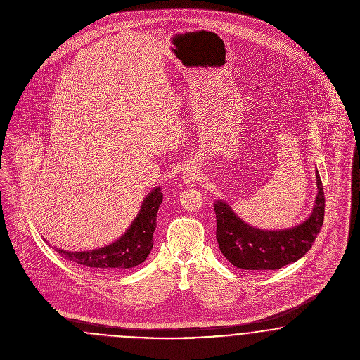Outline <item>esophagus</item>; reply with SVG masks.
Instances as JSON below:
<instances>
[{"instance_id":"esophagus-1","label":"esophagus","mask_w":360,"mask_h":360,"mask_svg":"<svg viewBox=\"0 0 360 360\" xmlns=\"http://www.w3.org/2000/svg\"><path fill=\"white\" fill-rule=\"evenodd\" d=\"M200 179V170L197 166L191 165V166H187L184 170H183V180L187 183V184H193L194 181H197Z\"/></svg>"}]
</instances>
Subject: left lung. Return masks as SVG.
Wrapping results in <instances>:
<instances>
[{
	"label": "left lung",
	"instance_id": "obj_1",
	"mask_svg": "<svg viewBox=\"0 0 360 360\" xmlns=\"http://www.w3.org/2000/svg\"><path fill=\"white\" fill-rule=\"evenodd\" d=\"M317 195L308 219L285 230H260L241 220L231 206L214 202L216 240L226 259L248 271L277 270L297 262L311 248L324 220V190L316 170Z\"/></svg>",
	"mask_w": 360,
	"mask_h": 360
}]
</instances>
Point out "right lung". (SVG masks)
<instances>
[{
    "label": "right lung",
    "instance_id": "1",
    "mask_svg": "<svg viewBox=\"0 0 360 360\" xmlns=\"http://www.w3.org/2000/svg\"><path fill=\"white\" fill-rule=\"evenodd\" d=\"M162 200L163 194L160 187H156L144 198L139 214L127 231L110 245L83 252H69L58 248L55 250L65 259L93 269L124 271L136 267L147 259L154 247L153 237L156 227V214Z\"/></svg>",
    "mask_w": 360,
    "mask_h": 360
}]
</instances>
